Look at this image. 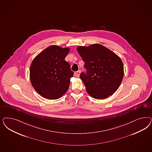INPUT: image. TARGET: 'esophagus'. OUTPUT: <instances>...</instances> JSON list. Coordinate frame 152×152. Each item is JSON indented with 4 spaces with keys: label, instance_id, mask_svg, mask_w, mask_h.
I'll use <instances>...</instances> for the list:
<instances>
[{
    "label": "esophagus",
    "instance_id": "esophagus-1",
    "mask_svg": "<svg viewBox=\"0 0 152 152\" xmlns=\"http://www.w3.org/2000/svg\"><path fill=\"white\" fill-rule=\"evenodd\" d=\"M80 70H78L76 72H75V75L77 77H78L80 75Z\"/></svg>",
    "mask_w": 152,
    "mask_h": 152
}]
</instances>
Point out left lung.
<instances>
[{"label": "left lung", "mask_w": 152, "mask_h": 152, "mask_svg": "<svg viewBox=\"0 0 152 152\" xmlns=\"http://www.w3.org/2000/svg\"><path fill=\"white\" fill-rule=\"evenodd\" d=\"M87 73L80 78L87 92L94 98L103 99L115 93L123 80V61L112 51L98 44L77 47Z\"/></svg>", "instance_id": "8db88e82"}]
</instances>
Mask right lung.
Listing matches in <instances>:
<instances>
[{
	"label": "right lung",
	"mask_w": 152,
	"mask_h": 152,
	"mask_svg": "<svg viewBox=\"0 0 152 152\" xmlns=\"http://www.w3.org/2000/svg\"><path fill=\"white\" fill-rule=\"evenodd\" d=\"M69 51V48L51 45L32 61L29 70L31 83L43 97L56 99L67 92L74 74L70 64L65 60Z\"/></svg>",
	"instance_id": "obj_1"
}]
</instances>
